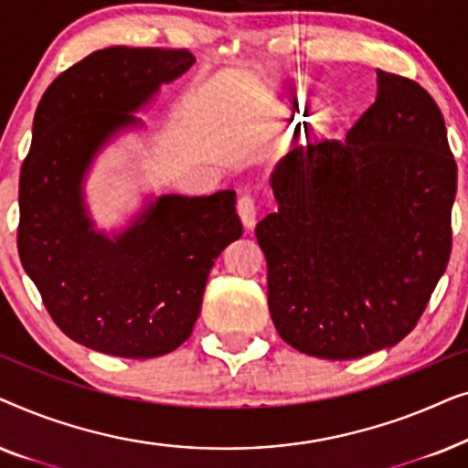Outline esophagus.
Segmentation results:
<instances>
[{
	"mask_svg": "<svg viewBox=\"0 0 468 468\" xmlns=\"http://www.w3.org/2000/svg\"><path fill=\"white\" fill-rule=\"evenodd\" d=\"M239 215L245 228H253L255 219H258V204H255V197L251 194H242L239 197Z\"/></svg>",
	"mask_w": 468,
	"mask_h": 468,
	"instance_id": "obj_1",
	"label": "esophagus"
}]
</instances>
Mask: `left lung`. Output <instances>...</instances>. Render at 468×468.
I'll use <instances>...</instances> for the list:
<instances>
[{
  "label": "left lung",
  "mask_w": 468,
  "mask_h": 468,
  "mask_svg": "<svg viewBox=\"0 0 468 468\" xmlns=\"http://www.w3.org/2000/svg\"><path fill=\"white\" fill-rule=\"evenodd\" d=\"M255 236L279 336L324 360L400 343L452 253L458 165L424 87L377 69V98L343 138L300 144L271 178Z\"/></svg>",
  "instance_id": "left-lung-1"
}]
</instances>
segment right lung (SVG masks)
Wrapping results in <instances>:
<instances>
[{"instance_id": "add662e5", "label": "right lung", "mask_w": 468, "mask_h": 468, "mask_svg": "<svg viewBox=\"0 0 468 468\" xmlns=\"http://www.w3.org/2000/svg\"><path fill=\"white\" fill-rule=\"evenodd\" d=\"M194 61L187 48L95 50L37 104L18 176V255L63 335L101 354L146 360L187 341L215 258L242 234L234 189L159 197L114 240L93 232L80 202L100 144Z\"/></svg>"}]
</instances>
